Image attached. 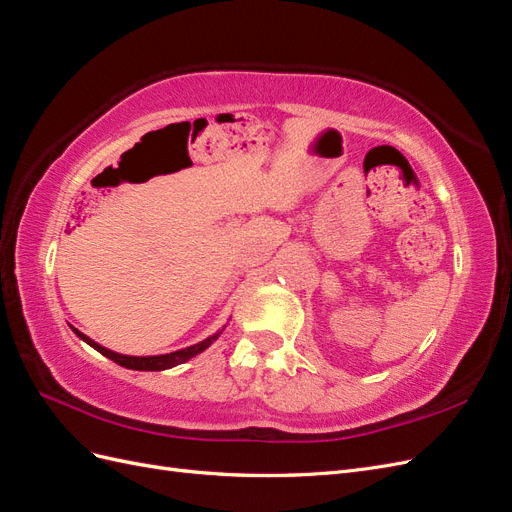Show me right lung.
Segmentation results:
<instances>
[{
  "label": "right lung",
  "mask_w": 512,
  "mask_h": 512,
  "mask_svg": "<svg viewBox=\"0 0 512 512\" xmlns=\"http://www.w3.org/2000/svg\"><path fill=\"white\" fill-rule=\"evenodd\" d=\"M76 335H79L85 344H89L91 348H96L100 354H104L106 359H111L113 363H117V365H121V367H126V369H136V371H162V369H170V367H177V365H181V363H185V361H190L192 356H196V354H200L203 350H207L215 339L220 337V333L222 331H218L215 335H211V337H207V339H203V342H198V344H194V346H190V348H183V350H175V352H168V354H156V356H130V354H119V352H113V350H108V348H104V346H100V344H96L94 339L91 337H87L85 333H81L79 329H74V327H70Z\"/></svg>",
  "instance_id": "add662e5"
}]
</instances>
